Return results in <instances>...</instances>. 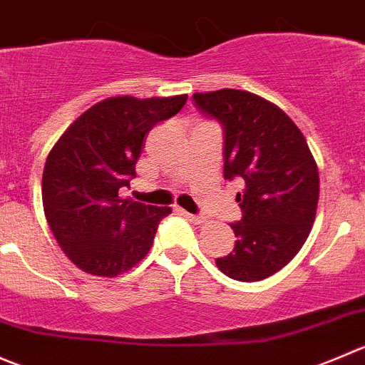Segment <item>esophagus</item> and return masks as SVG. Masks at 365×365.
Masks as SVG:
<instances>
[{
	"label": "esophagus",
	"mask_w": 365,
	"mask_h": 365,
	"mask_svg": "<svg viewBox=\"0 0 365 365\" xmlns=\"http://www.w3.org/2000/svg\"><path fill=\"white\" fill-rule=\"evenodd\" d=\"M181 215L184 216L186 220H190L191 223H195V225H200V223L205 222L204 216H198V215H191V212H186V211H181Z\"/></svg>",
	"instance_id": "34e87169"
}]
</instances>
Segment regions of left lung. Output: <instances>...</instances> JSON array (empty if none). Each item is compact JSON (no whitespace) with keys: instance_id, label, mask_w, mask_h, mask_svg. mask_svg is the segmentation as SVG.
Segmentation results:
<instances>
[{"instance_id":"obj_1","label":"left lung","mask_w":365,"mask_h":365,"mask_svg":"<svg viewBox=\"0 0 365 365\" xmlns=\"http://www.w3.org/2000/svg\"><path fill=\"white\" fill-rule=\"evenodd\" d=\"M195 108L223 129V178L243 179L230 223L237 241L216 259L227 277L255 282L282 269L305 243L319 197V174L304 135L275 104L243 90L193 93Z\"/></svg>"}]
</instances>
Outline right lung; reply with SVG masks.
Here are the masks:
<instances>
[{
	"label": "right lung",
	"mask_w": 365,
	"mask_h": 365,
	"mask_svg": "<svg viewBox=\"0 0 365 365\" xmlns=\"http://www.w3.org/2000/svg\"><path fill=\"white\" fill-rule=\"evenodd\" d=\"M187 96L111 97L86 110L46 160V218L67 257L90 275L117 277L142 261L170 207L122 198L136 178L147 133L181 111Z\"/></svg>",
	"instance_id": "right-lung-1"
}]
</instances>
